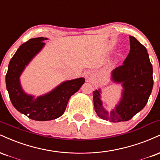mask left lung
<instances>
[{
	"label": "left lung",
	"instance_id": "left-lung-1",
	"mask_svg": "<svg viewBox=\"0 0 160 160\" xmlns=\"http://www.w3.org/2000/svg\"><path fill=\"white\" fill-rule=\"evenodd\" d=\"M130 51L123 64L111 72V80L122 83L121 99L108 112L101 98V89L93 91L95 111L101 119L112 122L128 121L148 103L153 86V67L148 50L135 37L129 36Z\"/></svg>",
	"mask_w": 160,
	"mask_h": 160
}]
</instances>
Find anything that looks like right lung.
<instances>
[{
	"mask_svg": "<svg viewBox=\"0 0 160 160\" xmlns=\"http://www.w3.org/2000/svg\"><path fill=\"white\" fill-rule=\"evenodd\" d=\"M47 38H32L22 44L11 58L6 74V86L14 108L38 121L52 120L63 114L69 98L80 89L85 79L80 78L62 82L47 94L34 98L25 93L20 83L22 73L32 58L44 47Z\"/></svg>",
	"mask_w": 160,
	"mask_h": 160,
	"instance_id": "1",
	"label": "right lung"
}]
</instances>
